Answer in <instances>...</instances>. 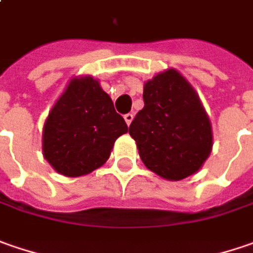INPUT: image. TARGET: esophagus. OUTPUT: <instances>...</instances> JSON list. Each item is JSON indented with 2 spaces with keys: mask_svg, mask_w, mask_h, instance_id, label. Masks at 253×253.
<instances>
[{
  "mask_svg": "<svg viewBox=\"0 0 253 253\" xmlns=\"http://www.w3.org/2000/svg\"><path fill=\"white\" fill-rule=\"evenodd\" d=\"M133 117H134L133 113H127V115H125V120H126L127 126H130V123L133 122Z\"/></svg>",
  "mask_w": 253,
  "mask_h": 253,
  "instance_id": "esophagus-1",
  "label": "esophagus"
}]
</instances>
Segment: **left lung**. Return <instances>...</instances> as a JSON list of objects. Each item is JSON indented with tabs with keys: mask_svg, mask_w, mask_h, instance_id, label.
<instances>
[{
	"mask_svg": "<svg viewBox=\"0 0 253 253\" xmlns=\"http://www.w3.org/2000/svg\"><path fill=\"white\" fill-rule=\"evenodd\" d=\"M143 100L128 133L144 166L170 181L195 174L211 154L212 130L194 87L169 69L144 83Z\"/></svg>",
	"mask_w": 253,
	"mask_h": 253,
	"instance_id": "8db88e82",
	"label": "left lung"
}]
</instances>
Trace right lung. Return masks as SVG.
Masks as SVG:
<instances>
[{
	"instance_id": "obj_1",
	"label": "right lung",
	"mask_w": 253,
	"mask_h": 253,
	"mask_svg": "<svg viewBox=\"0 0 253 253\" xmlns=\"http://www.w3.org/2000/svg\"><path fill=\"white\" fill-rule=\"evenodd\" d=\"M127 130L100 83L92 76L73 78L45 122L43 157L59 174L86 175L105 164Z\"/></svg>"
}]
</instances>
